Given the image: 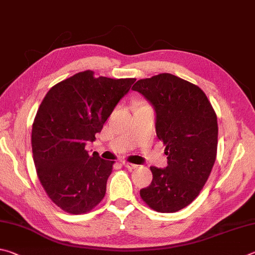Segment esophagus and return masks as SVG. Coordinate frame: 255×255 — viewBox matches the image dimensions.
<instances>
[{"mask_svg": "<svg viewBox=\"0 0 255 255\" xmlns=\"http://www.w3.org/2000/svg\"><path fill=\"white\" fill-rule=\"evenodd\" d=\"M123 164H124V167H125V168H128V170H132V169H136L137 167H139V166H136V164H134V163H130V162H124Z\"/></svg>", "mask_w": 255, "mask_h": 255, "instance_id": "34e87169", "label": "esophagus"}]
</instances>
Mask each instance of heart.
<instances>
[{
  "instance_id": "1",
  "label": "heart",
  "mask_w": 255,
  "mask_h": 255,
  "mask_svg": "<svg viewBox=\"0 0 255 255\" xmlns=\"http://www.w3.org/2000/svg\"><path fill=\"white\" fill-rule=\"evenodd\" d=\"M141 106H142V105H141Z\"/></svg>"
}]
</instances>
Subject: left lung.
<instances>
[{
	"mask_svg": "<svg viewBox=\"0 0 255 255\" xmlns=\"http://www.w3.org/2000/svg\"><path fill=\"white\" fill-rule=\"evenodd\" d=\"M133 91L154 106L155 131L166 145L168 166L150 167L153 179L140 190L150 208L176 213L188 206L202 191L217 154V116L197 85L163 73L140 79Z\"/></svg>",
	"mask_w": 255,
	"mask_h": 255,
	"instance_id": "8db88e82",
	"label": "left lung"
}]
</instances>
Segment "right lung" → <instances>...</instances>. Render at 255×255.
<instances>
[{"label": "right lung", "mask_w": 255, "mask_h": 255, "mask_svg": "<svg viewBox=\"0 0 255 255\" xmlns=\"http://www.w3.org/2000/svg\"><path fill=\"white\" fill-rule=\"evenodd\" d=\"M135 78L94 77L80 71L52 86L32 124L31 145L37 175L58 207L78 215L102 202L114 161L89 155L87 141H95L115 105Z\"/></svg>", "instance_id": "obj_1"}]
</instances>
